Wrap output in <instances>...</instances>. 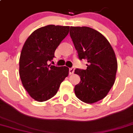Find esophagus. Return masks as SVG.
I'll return each instance as SVG.
<instances>
[{"instance_id": "obj_1", "label": "esophagus", "mask_w": 133, "mask_h": 133, "mask_svg": "<svg viewBox=\"0 0 133 133\" xmlns=\"http://www.w3.org/2000/svg\"><path fill=\"white\" fill-rule=\"evenodd\" d=\"M74 70H75V68H74V67H72V68L69 69V74H70V75H71V74H73L74 73Z\"/></svg>"}]
</instances>
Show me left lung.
Returning a JSON list of instances; mask_svg holds the SVG:
<instances>
[{"mask_svg": "<svg viewBox=\"0 0 133 133\" xmlns=\"http://www.w3.org/2000/svg\"><path fill=\"white\" fill-rule=\"evenodd\" d=\"M70 37L80 60L86 59V70L76 69L80 82L75 95L87 103L103 99L114 85L118 63L111 44L98 31L89 27H70Z\"/></svg>", "mask_w": 133, "mask_h": 133, "instance_id": "obj_1", "label": "left lung"}]
</instances>
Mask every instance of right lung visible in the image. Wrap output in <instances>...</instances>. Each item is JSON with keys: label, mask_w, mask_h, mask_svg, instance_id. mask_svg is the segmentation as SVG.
<instances>
[{"label": "right lung", "mask_w": 133, "mask_h": 133, "mask_svg": "<svg viewBox=\"0 0 133 133\" xmlns=\"http://www.w3.org/2000/svg\"><path fill=\"white\" fill-rule=\"evenodd\" d=\"M70 26L48 25L37 29L28 38L19 58V76L31 97L42 102L57 92L68 76L69 68L48 64L66 36Z\"/></svg>", "instance_id": "add662e5"}]
</instances>
